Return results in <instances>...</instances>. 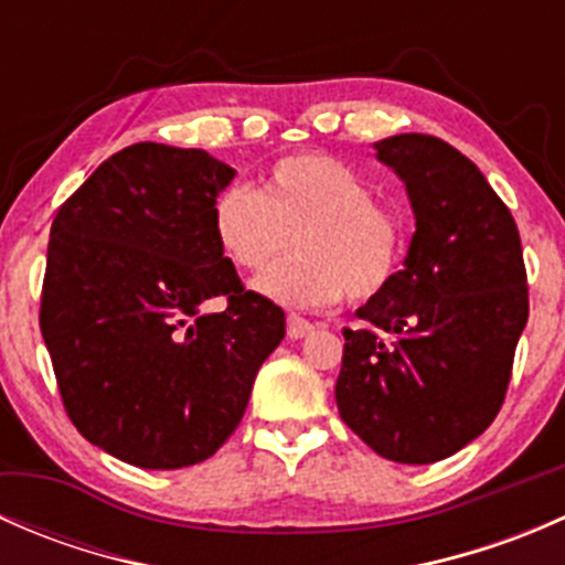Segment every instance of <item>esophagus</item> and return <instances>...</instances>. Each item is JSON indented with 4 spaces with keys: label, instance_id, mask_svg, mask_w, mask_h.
Here are the masks:
<instances>
[{
    "label": "esophagus",
    "instance_id": "1",
    "mask_svg": "<svg viewBox=\"0 0 565 565\" xmlns=\"http://www.w3.org/2000/svg\"><path fill=\"white\" fill-rule=\"evenodd\" d=\"M315 330V324L309 319H303L300 315H289L287 317V335L289 339H306V335Z\"/></svg>",
    "mask_w": 565,
    "mask_h": 565
}]
</instances>
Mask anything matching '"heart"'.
Segmentation results:
<instances>
[{"label": "heart", "mask_w": 565, "mask_h": 565, "mask_svg": "<svg viewBox=\"0 0 565 565\" xmlns=\"http://www.w3.org/2000/svg\"><path fill=\"white\" fill-rule=\"evenodd\" d=\"M372 182L322 152L273 163L259 188H230L213 204V232L226 259L265 273L296 241L299 256L256 289L284 306L317 309L374 300L407 259L409 230L398 207L374 199Z\"/></svg>", "instance_id": "b5f03b06"}]
</instances>
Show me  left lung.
<instances>
[{
    "mask_svg": "<svg viewBox=\"0 0 565 565\" xmlns=\"http://www.w3.org/2000/svg\"><path fill=\"white\" fill-rule=\"evenodd\" d=\"M404 180L415 235L404 270L344 330L335 404L372 451L402 465L440 461L503 407L527 322L516 221L487 177L437 136L377 141Z\"/></svg>",
    "mask_w": 565,
    "mask_h": 565,
    "instance_id": "1",
    "label": "left lung"
}]
</instances>
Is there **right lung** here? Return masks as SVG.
<instances>
[{"label":"right lung","mask_w":565,"mask_h":565,"mask_svg":"<svg viewBox=\"0 0 565 565\" xmlns=\"http://www.w3.org/2000/svg\"><path fill=\"white\" fill-rule=\"evenodd\" d=\"M230 167L139 141L95 169L51 224L40 292L67 418L147 470L213 457L241 424L284 311L243 287L213 232ZM227 300L207 316L203 303Z\"/></svg>","instance_id":"right-lung-1"}]
</instances>
